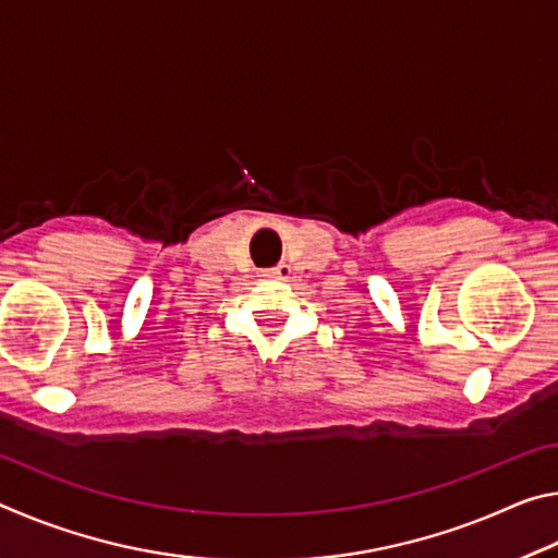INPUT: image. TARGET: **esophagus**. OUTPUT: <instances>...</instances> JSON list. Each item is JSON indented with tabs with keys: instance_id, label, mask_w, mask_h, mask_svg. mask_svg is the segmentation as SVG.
I'll return each instance as SVG.
<instances>
[{
	"instance_id": "1",
	"label": "esophagus",
	"mask_w": 558,
	"mask_h": 558,
	"mask_svg": "<svg viewBox=\"0 0 558 558\" xmlns=\"http://www.w3.org/2000/svg\"><path fill=\"white\" fill-rule=\"evenodd\" d=\"M263 276H266V278H276V280H290L292 270H290L288 263H280V266H276V268L263 270Z\"/></svg>"
}]
</instances>
